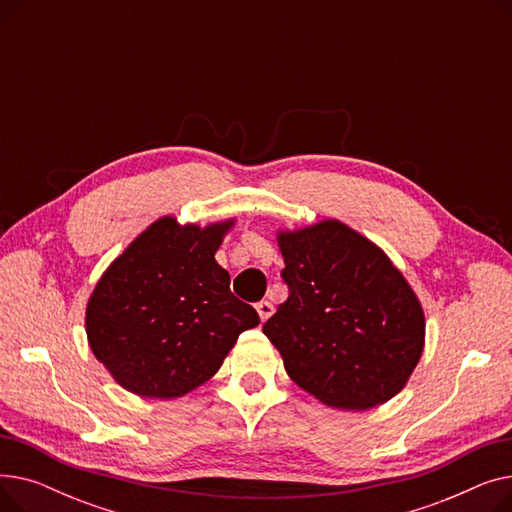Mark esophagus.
Returning a JSON list of instances; mask_svg holds the SVG:
<instances>
[{
    "mask_svg": "<svg viewBox=\"0 0 512 512\" xmlns=\"http://www.w3.org/2000/svg\"><path fill=\"white\" fill-rule=\"evenodd\" d=\"M255 309H257V313H259L261 321H267V319L272 317V313H274V305H272L270 301H259V303L255 305Z\"/></svg>",
    "mask_w": 512,
    "mask_h": 512,
    "instance_id": "obj_1",
    "label": "esophagus"
}]
</instances>
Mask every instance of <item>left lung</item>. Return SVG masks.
<instances>
[{"instance_id": "left-lung-1", "label": "left lung", "mask_w": 512, "mask_h": 512, "mask_svg": "<svg viewBox=\"0 0 512 512\" xmlns=\"http://www.w3.org/2000/svg\"><path fill=\"white\" fill-rule=\"evenodd\" d=\"M288 299L265 321L290 380L336 409L363 411L405 388L425 317L382 249L328 220L278 236Z\"/></svg>"}]
</instances>
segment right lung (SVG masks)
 Segmentation results:
<instances>
[{"mask_svg":"<svg viewBox=\"0 0 512 512\" xmlns=\"http://www.w3.org/2000/svg\"><path fill=\"white\" fill-rule=\"evenodd\" d=\"M224 224H151L110 265L87 305L93 355L132 394L176 398L218 371L236 338L259 324L215 261Z\"/></svg>","mask_w":512,"mask_h":512,"instance_id":"right-lung-1","label":"right lung"}]
</instances>
